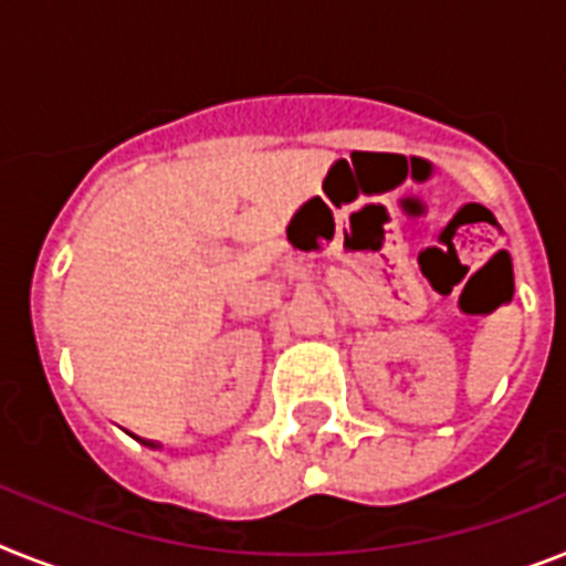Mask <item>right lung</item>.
<instances>
[{
	"mask_svg": "<svg viewBox=\"0 0 566 566\" xmlns=\"http://www.w3.org/2000/svg\"><path fill=\"white\" fill-rule=\"evenodd\" d=\"M144 446H149V448H156V442H144Z\"/></svg>",
	"mask_w": 566,
	"mask_h": 566,
	"instance_id": "obj_1",
	"label": "right lung"
}]
</instances>
